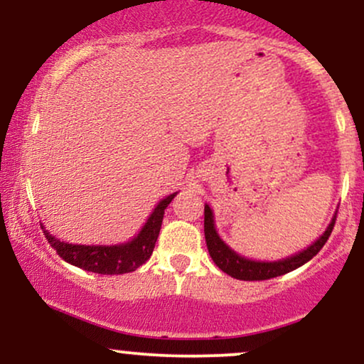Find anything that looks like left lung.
Listing matches in <instances>:
<instances>
[{
    "mask_svg": "<svg viewBox=\"0 0 364 364\" xmlns=\"http://www.w3.org/2000/svg\"><path fill=\"white\" fill-rule=\"evenodd\" d=\"M333 225H336V215H333L332 223L328 224L327 231H325L311 246L303 250V252L277 262H257L237 255L235 250L229 248V246L220 240L215 231L214 214H212L210 207L208 205H205V219H203V231H205L207 248L212 260H214L215 265L219 267L223 272L231 275V277L235 279H240V281H267V279L279 277V275H284L291 272V270L298 269V267L304 265V263L310 262L311 258L323 248L328 236L332 235Z\"/></svg>",
    "mask_w": 364,
    "mask_h": 364,
    "instance_id": "1",
    "label": "left lung"
}]
</instances>
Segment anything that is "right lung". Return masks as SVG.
<instances>
[{
  "label": "right lung",
  "instance_id": "right-lung-1",
  "mask_svg": "<svg viewBox=\"0 0 364 364\" xmlns=\"http://www.w3.org/2000/svg\"><path fill=\"white\" fill-rule=\"evenodd\" d=\"M174 196H176V193L166 196L164 200L157 203V207L154 208V212L150 214L144 228H141V231L128 243L114 246L72 245L60 241L58 237L49 235L46 229L44 236L63 260L72 263L78 269L87 270V272L102 275L133 272L140 265H144L150 258V255H152L159 231H161L162 219H164V210Z\"/></svg>",
  "mask_w": 364,
  "mask_h": 364
}]
</instances>
